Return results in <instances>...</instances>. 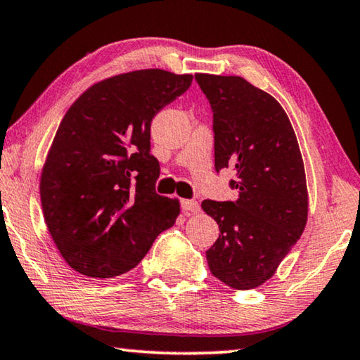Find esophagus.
I'll return each mask as SVG.
<instances>
[{
  "label": "esophagus",
  "mask_w": 360,
  "mask_h": 360,
  "mask_svg": "<svg viewBox=\"0 0 360 360\" xmlns=\"http://www.w3.org/2000/svg\"><path fill=\"white\" fill-rule=\"evenodd\" d=\"M181 208L186 213H198L200 212V205L195 200H181Z\"/></svg>",
  "instance_id": "34e87169"
}]
</instances>
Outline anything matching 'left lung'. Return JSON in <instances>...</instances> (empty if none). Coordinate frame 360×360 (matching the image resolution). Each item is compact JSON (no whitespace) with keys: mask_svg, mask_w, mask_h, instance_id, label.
I'll use <instances>...</instances> for the list:
<instances>
[{"mask_svg":"<svg viewBox=\"0 0 360 360\" xmlns=\"http://www.w3.org/2000/svg\"><path fill=\"white\" fill-rule=\"evenodd\" d=\"M210 101L214 169L233 168L234 202L203 200L219 236L207 250L212 275L254 289L275 275L307 223L309 195L299 143L283 106L239 76L195 74Z\"/></svg>","mask_w":360,"mask_h":360,"instance_id":"obj_1","label":"left lung"}]
</instances>
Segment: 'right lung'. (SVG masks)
Here are the masks:
<instances>
[{
	"label": "right lung",
	"mask_w": 360,
	"mask_h": 360,
	"mask_svg": "<svg viewBox=\"0 0 360 360\" xmlns=\"http://www.w3.org/2000/svg\"><path fill=\"white\" fill-rule=\"evenodd\" d=\"M191 74L142 69L96 82L64 115L41 169L45 223L66 264L90 278L132 270L179 214L158 195L153 116L186 92Z\"/></svg>",
	"instance_id": "1"
}]
</instances>
